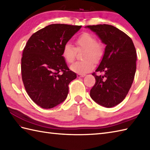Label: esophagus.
<instances>
[{
    "mask_svg": "<svg viewBox=\"0 0 150 150\" xmlns=\"http://www.w3.org/2000/svg\"><path fill=\"white\" fill-rule=\"evenodd\" d=\"M85 74H77V77L78 78H81V77H85Z\"/></svg>",
    "mask_w": 150,
    "mask_h": 150,
    "instance_id": "obj_1",
    "label": "esophagus"
}]
</instances>
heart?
Segmentation results:
<instances>
[{"mask_svg":"<svg viewBox=\"0 0 150 150\" xmlns=\"http://www.w3.org/2000/svg\"><path fill=\"white\" fill-rule=\"evenodd\" d=\"M76 50H84L82 56L84 60L76 62L70 66L72 71L77 74H86L94 68V62H98L104 55L103 44L97 42V39L93 35L84 33L75 41ZM62 55L67 63L74 61L76 50L69 42H66L62 50Z\"/></svg>","mask_w":150,"mask_h":150,"instance_id":"heart-1","label":"heart"}]
</instances>
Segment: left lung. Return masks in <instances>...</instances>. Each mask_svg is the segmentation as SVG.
<instances>
[{
  "instance_id": "1",
  "label": "left lung",
  "mask_w": 150,
  "mask_h": 150,
  "mask_svg": "<svg viewBox=\"0 0 150 150\" xmlns=\"http://www.w3.org/2000/svg\"><path fill=\"white\" fill-rule=\"evenodd\" d=\"M106 44L104 53L95 71L104 72L103 76L93 73L95 84L90 97L95 103L106 108L120 103L128 94L136 71L137 53L131 38L111 25L87 26Z\"/></svg>"
}]
</instances>
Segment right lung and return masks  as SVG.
I'll list each match as a JSON object with an SVG mask.
<instances>
[{
	"instance_id": "1",
	"label": "right lung",
	"mask_w": 150,
	"mask_h": 150,
	"mask_svg": "<svg viewBox=\"0 0 150 150\" xmlns=\"http://www.w3.org/2000/svg\"><path fill=\"white\" fill-rule=\"evenodd\" d=\"M81 27L50 24L28 40L21 59L22 79L28 95L41 108L50 109L64 101L69 84L77 78L67 66L62 50Z\"/></svg>"
}]
</instances>
